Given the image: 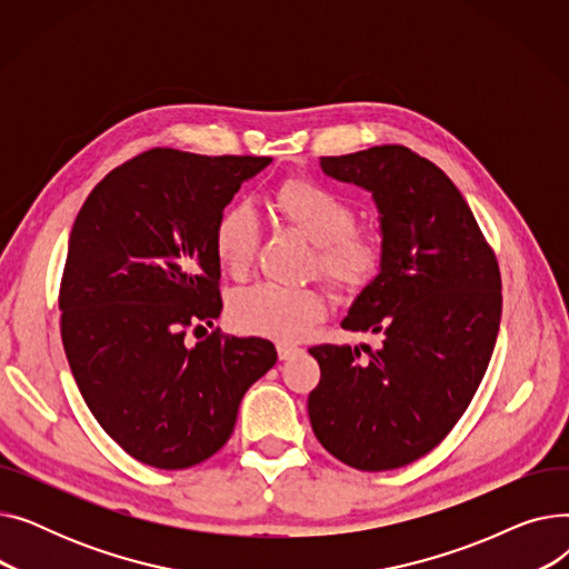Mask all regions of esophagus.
I'll return each instance as SVG.
<instances>
[{
	"label": "esophagus",
	"mask_w": 569,
	"mask_h": 569,
	"mask_svg": "<svg viewBox=\"0 0 569 569\" xmlns=\"http://www.w3.org/2000/svg\"><path fill=\"white\" fill-rule=\"evenodd\" d=\"M277 352H279V360H290L292 355L300 352V348L290 346V343H279V346H277Z\"/></svg>",
	"instance_id": "obj_1"
}]
</instances>
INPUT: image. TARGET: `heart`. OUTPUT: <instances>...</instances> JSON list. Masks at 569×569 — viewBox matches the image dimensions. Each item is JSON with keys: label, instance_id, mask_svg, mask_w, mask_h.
Here are the masks:
<instances>
[{"label": "heart", "instance_id": "b5f03b06", "mask_svg": "<svg viewBox=\"0 0 569 569\" xmlns=\"http://www.w3.org/2000/svg\"><path fill=\"white\" fill-rule=\"evenodd\" d=\"M281 219L313 242L311 269L339 297L369 290L385 267V242L378 232L360 230L355 204L311 177H288L272 198ZM214 253L232 277H244L253 264L260 226L249 204L223 209L214 226ZM228 318L237 332L274 341H300L325 318L318 288H281L256 283L230 297Z\"/></svg>", "mask_w": 569, "mask_h": 569}]
</instances>
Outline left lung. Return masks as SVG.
<instances>
[{"label":"left lung","mask_w":569,"mask_h":569,"mask_svg":"<svg viewBox=\"0 0 569 569\" xmlns=\"http://www.w3.org/2000/svg\"><path fill=\"white\" fill-rule=\"evenodd\" d=\"M320 166L373 193L387 258L341 322L380 346L309 348L320 365L311 429L350 468H401L445 440L487 373L502 311L498 260L452 179L408 147Z\"/></svg>","instance_id":"obj_1"}]
</instances>
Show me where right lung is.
<instances>
[{"label": "right lung", "instance_id": "obj_1", "mask_svg": "<svg viewBox=\"0 0 569 569\" xmlns=\"http://www.w3.org/2000/svg\"><path fill=\"white\" fill-rule=\"evenodd\" d=\"M269 157L154 147L110 170L76 217L59 327L78 390L140 463L182 470L228 442L239 401L277 365L272 341L189 330L219 318L214 226Z\"/></svg>", "mask_w": 569, "mask_h": 569}]
</instances>
